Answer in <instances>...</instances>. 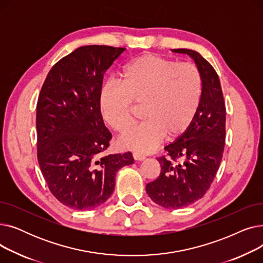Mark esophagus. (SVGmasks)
Here are the masks:
<instances>
[{
    "instance_id": "1",
    "label": "esophagus",
    "mask_w": 263,
    "mask_h": 263,
    "mask_svg": "<svg viewBox=\"0 0 263 263\" xmlns=\"http://www.w3.org/2000/svg\"><path fill=\"white\" fill-rule=\"evenodd\" d=\"M133 159L135 160V161H143V160H145V156L144 155H141V154H139V153H133Z\"/></svg>"
}]
</instances>
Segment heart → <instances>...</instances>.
Instances as JSON below:
<instances>
[{
    "label": "heart",
    "instance_id": "1",
    "mask_svg": "<svg viewBox=\"0 0 263 263\" xmlns=\"http://www.w3.org/2000/svg\"><path fill=\"white\" fill-rule=\"evenodd\" d=\"M201 96L202 79L197 66L147 53L124 68L121 84L105 83L99 101L104 120L118 132L130 124L134 104L143 105L145 120L124 131L119 144L147 153L165 135L176 139L186 132L196 117Z\"/></svg>",
    "mask_w": 263,
    "mask_h": 263
}]
</instances>
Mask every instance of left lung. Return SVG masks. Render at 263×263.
<instances>
[{
	"mask_svg": "<svg viewBox=\"0 0 263 263\" xmlns=\"http://www.w3.org/2000/svg\"><path fill=\"white\" fill-rule=\"evenodd\" d=\"M195 61L202 79V96L191 127L165 147L157 158L160 176L146 185L148 196L166 209L194 203L209 190L223 158L226 139V107L218 76L201 55L189 49H174Z\"/></svg>",
	"mask_w": 263,
	"mask_h": 263,
	"instance_id": "obj_1",
	"label": "left lung"
}]
</instances>
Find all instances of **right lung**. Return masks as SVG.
Returning a JSON list of instances; mask_svg holds the SVG:
<instances>
[{
	"mask_svg": "<svg viewBox=\"0 0 263 263\" xmlns=\"http://www.w3.org/2000/svg\"><path fill=\"white\" fill-rule=\"evenodd\" d=\"M126 50L84 46L49 71L36 107L37 159L53 196L69 208L90 210L112 195L116 173L132 154L102 156L112 134L100 110L103 76Z\"/></svg>",
	"mask_w": 263,
	"mask_h": 263,
	"instance_id": "add662e5",
	"label": "right lung"
}]
</instances>
